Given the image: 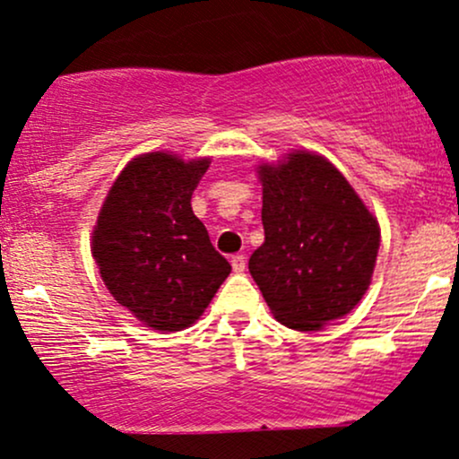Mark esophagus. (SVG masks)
<instances>
[{"instance_id": "esophagus-1", "label": "esophagus", "mask_w": 459, "mask_h": 459, "mask_svg": "<svg viewBox=\"0 0 459 459\" xmlns=\"http://www.w3.org/2000/svg\"><path fill=\"white\" fill-rule=\"evenodd\" d=\"M230 264H233L235 273H244V268H247V257H244L242 253H238V255L230 257Z\"/></svg>"}]
</instances>
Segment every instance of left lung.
Here are the masks:
<instances>
[{"instance_id": "left-lung-1", "label": "left lung", "mask_w": 459, "mask_h": 459, "mask_svg": "<svg viewBox=\"0 0 459 459\" xmlns=\"http://www.w3.org/2000/svg\"><path fill=\"white\" fill-rule=\"evenodd\" d=\"M264 244L248 259L273 316L317 331L355 308L371 284L377 220L344 175L313 152L259 166Z\"/></svg>"}]
</instances>
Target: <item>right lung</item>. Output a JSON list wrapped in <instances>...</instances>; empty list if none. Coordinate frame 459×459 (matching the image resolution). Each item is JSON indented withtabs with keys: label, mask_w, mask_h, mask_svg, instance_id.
<instances>
[{
	"label": "right lung",
	"mask_w": 459,
	"mask_h": 459,
	"mask_svg": "<svg viewBox=\"0 0 459 459\" xmlns=\"http://www.w3.org/2000/svg\"><path fill=\"white\" fill-rule=\"evenodd\" d=\"M208 160L148 152L119 173L92 233V257L117 304L155 331H182L229 277L191 197Z\"/></svg>",
	"instance_id": "1"
}]
</instances>
